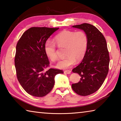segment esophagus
Listing matches in <instances>:
<instances>
[{"mask_svg":"<svg viewBox=\"0 0 121 121\" xmlns=\"http://www.w3.org/2000/svg\"><path fill=\"white\" fill-rule=\"evenodd\" d=\"M65 73H67V74H70L71 73V71L70 70H65L64 71Z\"/></svg>","mask_w":121,"mask_h":121,"instance_id":"obj_1","label":"esophagus"}]
</instances>
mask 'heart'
I'll return each instance as SVG.
<instances>
[{
	"instance_id": "b5f03b06",
	"label": "heart",
	"mask_w": 121,
	"mask_h": 121,
	"mask_svg": "<svg viewBox=\"0 0 121 121\" xmlns=\"http://www.w3.org/2000/svg\"><path fill=\"white\" fill-rule=\"evenodd\" d=\"M54 42L59 48H65V58L59 61L56 67L67 69L75 64L76 60L79 61L84 57L86 52L88 38L83 31H73L64 30L57 35ZM44 51L48 58L52 61L58 60L56 45L51 41H47L44 45Z\"/></svg>"
}]
</instances>
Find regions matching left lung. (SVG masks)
<instances>
[{
    "label": "left lung",
    "instance_id": "1",
    "mask_svg": "<svg viewBox=\"0 0 121 121\" xmlns=\"http://www.w3.org/2000/svg\"><path fill=\"white\" fill-rule=\"evenodd\" d=\"M73 27L85 32L88 45L83 60L72 70L79 75L80 81L73 84L71 87L78 95L86 96L99 90L105 81L109 70V52L105 38L95 26L83 23Z\"/></svg>",
    "mask_w": 121,
    "mask_h": 121
}]
</instances>
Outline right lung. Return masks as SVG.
<instances>
[{
	"label": "right lung",
	"mask_w": 121,
	"mask_h": 121,
	"mask_svg": "<svg viewBox=\"0 0 121 121\" xmlns=\"http://www.w3.org/2000/svg\"><path fill=\"white\" fill-rule=\"evenodd\" d=\"M32 27L24 32L16 47L15 66L18 81L29 95L42 97L50 93L54 85V77L63 71L45 69L49 66L44 45L51 35L59 29Z\"/></svg>",
	"instance_id": "right-lung-1"
}]
</instances>
